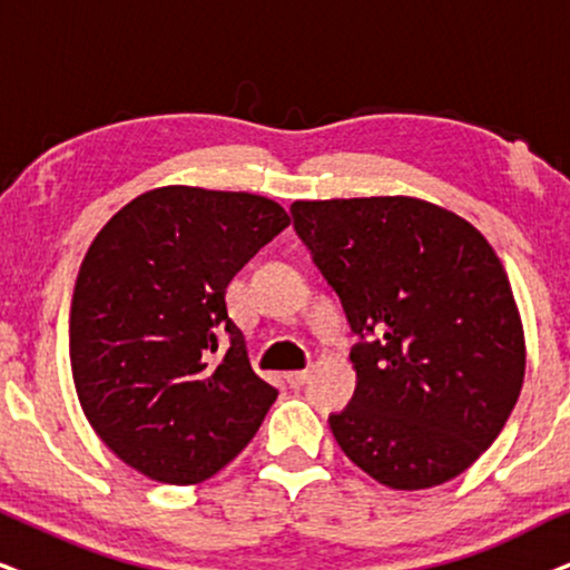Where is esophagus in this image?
Returning a JSON list of instances; mask_svg holds the SVG:
<instances>
[{
	"label": "esophagus",
	"instance_id": "34e87169",
	"mask_svg": "<svg viewBox=\"0 0 570 570\" xmlns=\"http://www.w3.org/2000/svg\"><path fill=\"white\" fill-rule=\"evenodd\" d=\"M309 368H305V371H292V373H286V381H289V386H294V389H299L302 384H305V381L309 379Z\"/></svg>",
	"mask_w": 570,
	"mask_h": 570
}]
</instances>
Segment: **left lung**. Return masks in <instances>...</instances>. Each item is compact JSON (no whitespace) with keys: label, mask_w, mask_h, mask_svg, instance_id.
<instances>
[{"label":"left lung","mask_w":570,"mask_h":570,"mask_svg":"<svg viewBox=\"0 0 570 570\" xmlns=\"http://www.w3.org/2000/svg\"><path fill=\"white\" fill-rule=\"evenodd\" d=\"M292 218L360 336L355 394L328 417L342 452L389 489L460 476L505 426L525 371L492 244L415 197L299 199Z\"/></svg>","instance_id":"left-lung-1"}]
</instances>
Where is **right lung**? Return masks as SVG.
<instances>
[{
  "label": "right lung",
  "mask_w": 570,
  "mask_h": 570,
  "mask_svg": "<svg viewBox=\"0 0 570 570\" xmlns=\"http://www.w3.org/2000/svg\"><path fill=\"white\" fill-rule=\"evenodd\" d=\"M286 226L268 197L160 186L94 236L70 305V368L91 429L134 471L199 484L257 434L278 392L252 371L226 286Z\"/></svg>",
  "instance_id": "obj_1"
}]
</instances>
